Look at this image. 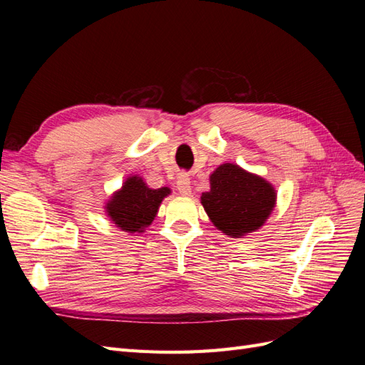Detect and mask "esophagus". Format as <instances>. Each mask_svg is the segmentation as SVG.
<instances>
[{"instance_id":"esophagus-1","label":"esophagus","mask_w":365,"mask_h":365,"mask_svg":"<svg viewBox=\"0 0 365 365\" xmlns=\"http://www.w3.org/2000/svg\"><path fill=\"white\" fill-rule=\"evenodd\" d=\"M176 189H178L180 195H182V196H189L192 193V185H190L189 175L180 173L178 180H176Z\"/></svg>"}]
</instances>
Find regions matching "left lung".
Listing matches in <instances>:
<instances>
[{
    "mask_svg": "<svg viewBox=\"0 0 365 365\" xmlns=\"http://www.w3.org/2000/svg\"><path fill=\"white\" fill-rule=\"evenodd\" d=\"M201 202L217 230L240 237L264 224L275 204V190L260 176L227 163L210 176V192L202 193Z\"/></svg>",
    "mask_w": 365,
    "mask_h": 365,
    "instance_id": "1",
    "label": "left lung"
}]
</instances>
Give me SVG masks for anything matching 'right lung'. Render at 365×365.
I'll return each instance as SVG.
<instances>
[{"instance_id":"right-lung-1","label":"right lung","mask_w":365,"mask_h":365,"mask_svg":"<svg viewBox=\"0 0 365 365\" xmlns=\"http://www.w3.org/2000/svg\"><path fill=\"white\" fill-rule=\"evenodd\" d=\"M169 193L168 187L149 189L138 176H130L108 202L106 213L123 231L143 233V230L152 224L161 201Z\"/></svg>"}]
</instances>
